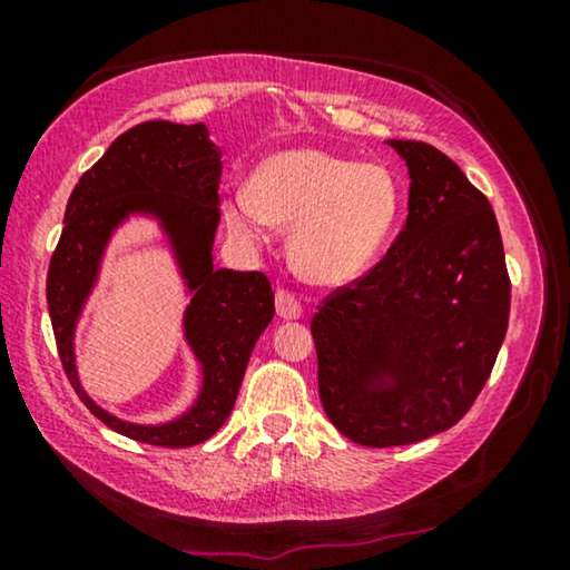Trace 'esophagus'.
Returning a JSON list of instances; mask_svg holds the SVG:
<instances>
[{"label": "esophagus", "mask_w": 570, "mask_h": 570, "mask_svg": "<svg viewBox=\"0 0 570 570\" xmlns=\"http://www.w3.org/2000/svg\"><path fill=\"white\" fill-rule=\"evenodd\" d=\"M275 308H277V316L285 318V322H293V318L303 316L301 301L295 298L291 291H277L275 293Z\"/></svg>", "instance_id": "34e87169"}]
</instances>
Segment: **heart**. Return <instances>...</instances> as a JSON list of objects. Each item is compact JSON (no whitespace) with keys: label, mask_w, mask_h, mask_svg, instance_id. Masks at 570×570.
Listing matches in <instances>:
<instances>
[{"label":"heart","mask_w":570,"mask_h":570,"mask_svg":"<svg viewBox=\"0 0 570 570\" xmlns=\"http://www.w3.org/2000/svg\"><path fill=\"white\" fill-rule=\"evenodd\" d=\"M402 186L381 163H357L324 150L272 155L248 189L223 205L230 233L248 246L272 228H293L291 264L306 283L345 285L361 277L392 233Z\"/></svg>","instance_id":"1"}]
</instances>
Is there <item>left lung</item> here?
I'll use <instances>...</instances> for the list:
<instances>
[{
  "mask_svg": "<svg viewBox=\"0 0 570 570\" xmlns=\"http://www.w3.org/2000/svg\"><path fill=\"white\" fill-rule=\"evenodd\" d=\"M389 145L410 170L407 223L376 267L326 295L311 318L326 417L371 449L456 425L493 371L511 308L485 194L433 145Z\"/></svg>",
  "mask_w": 570,
  "mask_h": 570,
  "instance_id": "left-lung-1",
  "label": "left lung"
}]
</instances>
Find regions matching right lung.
<instances>
[{
    "instance_id": "add662e5",
    "label": "right lung",
    "mask_w": 570,
    "mask_h": 570,
    "mask_svg": "<svg viewBox=\"0 0 570 570\" xmlns=\"http://www.w3.org/2000/svg\"><path fill=\"white\" fill-rule=\"evenodd\" d=\"M220 174V150L209 142L205 124L145 121L114 139L67 202L65 230L46 277L53 337L85 407L131 441L184 449L220 431L256 340L275 316L267 275L213 267ZM129 214H150L161 223L193 293L185 336L203 365V389L181 419L163 426L127 424L98 409L79 386L73 365L76 318L97 278L107 238Z\"/></svg>"
}]
</instances>
